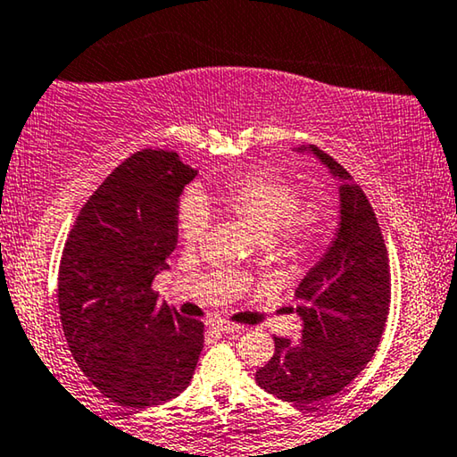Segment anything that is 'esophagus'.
<instances>
[{
	"mask_svg": "<svg viewBox=\"0 0 457 457\" xmlns=\"http://www.w3.org/2000/svg\"><path fill=\"white\" fill-rule=\"evenodd\" d=\"M211 327H213V329H217V331H221V333H236V331L242 329L240 325L228 323V320H221V319L213 320V323H211Z\"/></svg>",
	"mask_w": 457,
	"mask_h": 457,
	"instance_id": "obj_1",
	"label": "esophagus"
}]
</instances>
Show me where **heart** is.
I'll use <instances>...</instances> for the list:
<instances>
[{"label": "heart", "instance_id": "obj_1", "mask_svg": "<svg viewBox=\"0 0 457 457\" xmlns=\"http://www.w3.org/2000/svg\"><path fill=\"white\" fill-rule=\"evenodd\" d=\"M215 198L262 240L275 236L294 246H306L317 240L327 220L319 203H300L298 186L273 171H253L229 179L215 192ZM209 221V207L203 195L190 190L178 209L179 237L195 246L207 231Z\"/></svg>", "mask_w": 457, "mask_h": 457}]
</instances>
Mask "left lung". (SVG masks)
<instances>
[{
    "instance_id": "left-lung-1",
    "label": "left lung",
    "mask_w": 457,
    "mask_h": 457,
    "mask_svg": "<svg viewBox=\"0 0 457 457\" xmlns=\"http://www.w3.org/2000/svg\"><path fill=\"white\" fill-rule=\"evenodd\" d=\"M295 153L317 159L337 182L339 220L295 290L300 342L275 337V354L256 370V383L308 408L331 400L375 356L389 312V265L375 211L354 178L319 146Z\"/></svg>"
}]
</instances>
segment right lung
<instances>
[{
  "mask_svg": "<svg viewBox=\"0 0 457 457\" xmlns=\"http://www.w3.org/2000/svg\"><path fill=\"white\" fill-rule=\"evenodd\" d=\"M196 170L178 153L140 151L109 173L63 246L57 302L68 348L95 387L146 410L182 394L203 323L157 304L153 279L178 242V204Z\"/></svg>",
  "mask_w": 457,
  "mask_h": 457,
  "instance_id": "add662e5",
  "label": "right lung"
}]
</instances>
